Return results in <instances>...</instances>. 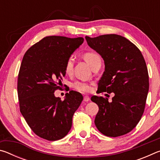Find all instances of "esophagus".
I'll use <instances>...</instances> for the list:
<instances>
[{
	"instance_id": "1",
	"label": "esophagus",
	"mask_w": 160,
	"mask_h": 160,
	"mask_svg": "<svg viewBox=\"0 0 160 160\" xmlns=\"http://www.w3.org/2000/svg\"><path fill=\"white\" fill-rule=\"evenodd\" d=\"M83 101L85 102H88L90 101V97H89L88 96H85L83 97Z\"/></svg>"
}]
</instances>
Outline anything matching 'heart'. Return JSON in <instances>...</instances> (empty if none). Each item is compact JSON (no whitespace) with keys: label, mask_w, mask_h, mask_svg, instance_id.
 I'll return each instance as SVG.
<instances>
[{"label":"heart","mask_w":160,"mask_h":160,"mask_svg":"<svg viewBox=\"0 0 160 160\" xmlns=\"http://www.w3.org/2000/svg\"><path fill=\"white\" fill-rule=\"evenodd\" d=\"M83 58L92 67V68L97 63L101 62V58H100L99 54L94 52V51H86V52L83 53ZM64 69L66 74L70 75L72 73V69H73V61H72V59L71 58L67 59L66 63H65ZM91 85L92 84L85 82H81V81H75V82L71 84V87L75 90L82 93L90 92L92 90Z\"/></svg>","instance_id":"1"}]
</instances>
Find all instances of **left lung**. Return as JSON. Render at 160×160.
I'll return each mask as SVG.
<instances>
[{"mask_svg":"<svg viewBox=\"0 0 160 160\" xmlns=\"http://www.w3.org/2000/svg\"><path fill=\"white\" fill-rule=\"evenodd\" d=\"M85 39L104 61L105 70L97 92L115 94L112 102L107 97H92L99 107L94 123L106 136L125 135L137 126L145 111L149 75L144 57L136 46L120 35Z\"/></svg>","mask_w":160,"mask_h":160,"instance_id":"1","label":"left lung"}]
</instances>
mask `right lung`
Here are the masks:
<instances>
[{"instance_id":"add662e5","label":"right lung","mask_w":160,"mask_h":160,"mask_svg":"<svg viewBox=\"0 0 160 160\" xmlns=\"http://www.w3.org/2000/svg\"><path fill=\"white\" fill-rule=\"evenodd\" d=\"M83 41L82 37L48 36L23 56L18 78L20 110L32 131L43 139L60 140L71 128L82 95L70 91L61 100L54 92L61 89L67 59Z\"/></svg>"}]
</instances>
